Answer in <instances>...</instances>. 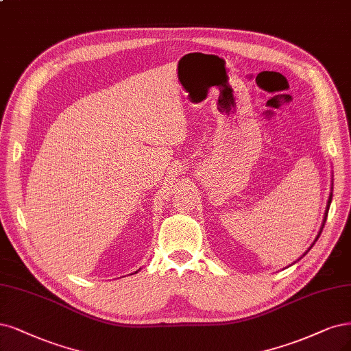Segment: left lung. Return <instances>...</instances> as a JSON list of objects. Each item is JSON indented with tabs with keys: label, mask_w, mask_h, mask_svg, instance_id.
<instances>
[{
	"label": "left lung",
	"mask_w": 351,
	"mask_h": 351,
	"mask_svg": "<svg viewBox=\"0 0 351 351\" xmlns=\"http://www.w3.org/2000/svg\"><path fill=\"white\" fill-rule=\"evenodd\" d=\"M331 200H332V195H330V199H328V204H327V210H325V216H324V222H322V226H321V231H319V234H318L317 239L319 238V235H321V232H322V228H324V225H325V221H327V215H328V209H330V204H331ZM317 239H315V241H317Z\"/></svg>",
	"instance_id": "1"
}]
</instances>
